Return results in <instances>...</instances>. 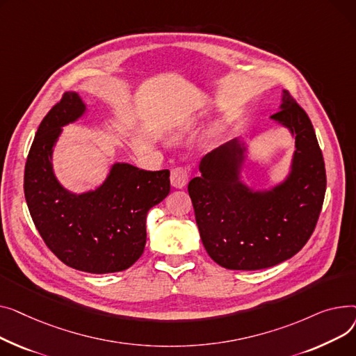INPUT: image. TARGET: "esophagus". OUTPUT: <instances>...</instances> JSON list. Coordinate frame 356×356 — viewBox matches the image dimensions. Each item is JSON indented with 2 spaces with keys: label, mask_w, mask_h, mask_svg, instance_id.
I'll return each instance as SVG.
<instances>
[{
  "label": "esophagus",
  "mask_w": 356,
  "mask_h": 356,
  "mask_svg": "<svg viewBox=\"0 0 356 356\" xmlns=\"http://www.w3.org/2000/svg\"><path fill=\"white\" fill-rule=\"evenodd\" d=\"M188 181V168L186 166H175L171 171V185L174 188L185 186Z\"/></svg>",
  "instance_id": "esophagus-1"
}]
</instances>
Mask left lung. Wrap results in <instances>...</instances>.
Wrapping results in <instances>:
<instances>
[{"instance_id":"1","label":"left lung","mask_w":356,"mask_h":356,"mask_svg":"<svg viewBox=\"0 0 356 356\" xmlns=\"http://www.w3.org/2000/svg\"><path fill=\"white\" fill-rule=\"evenodd\" d=\"M295 136L289 177L270 191H253L240 181L245 148L238 139L207 154L201 177L188 184L201 241L217 264L260 270L293 257L316 227L326 171L313 124L287 90L270 116Z\"/></svg>"}]
</instances>
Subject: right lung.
Segmentation results:
<instances>
[{"label":"right lung","mask_w":356,"mask_h":356,"mask_svg":"<svg viewBox=\"0 0 356 356\" xmlns=\"http://www.w3.org/2000/svg\"><path fill=\"white\" fill-rule=\"evenodd\" d=\"M85 112L79 95L67 92L41 120L26 162L24 195L41 238L58 260L88 273H115L142 256L146 214L170 194V171L115 163L95 191L65 190L53 172V146L61 127Z\"/></svg>","instance_id":"obj_1"}]
</instances>
